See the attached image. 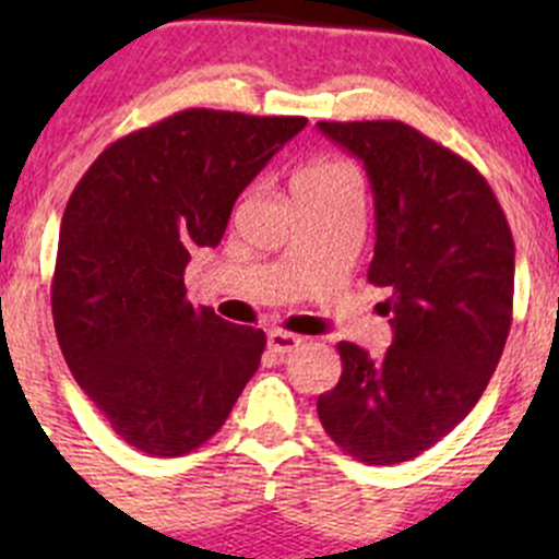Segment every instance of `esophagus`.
Here are the masks:
<instances>
[{
  "label": "esophagus",
  "mask_w": 559,
  "mask_h": 559,
  "mask_svg": "<svg viewBox=\"0 0 559 559\" xmlns=\"http://www.w3.org/2000/svg\"><path fill=\"white\" fill-rule=\"evenodd\" d=\"M302 346V337L300 335H295V332H286V330H273L267 335V348L273 354H281V357H284V354H292V352H297V348Z\"/></svg>",
  "instance_id": "obj_1"
}]
</instances>
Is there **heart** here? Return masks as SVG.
Listing matches in <instances>:
<instances>
[{"mask_svg": "<svg viewBox=\"0 0 559 559\" xmlns=\"http://www.w3.org/2000/svg\"><path fill=\"white\" fill-rule=\"evenodd\" d=\"M354 175L346 165L341 162H316V165L306 167L300 175L295 178V191H306V189H316V186L332 183V180H341Z\"/></svg>", "mask_w": 559, "mask_h": 559, "instance_id": "b5f03b06", "label": "heart"}]
</instances>
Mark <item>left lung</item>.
Instances as JSON below:
<instances>
[{"label":"left lung","instance_id":"left-lung-1","mask_svg":"<svg viewBox=\"0 0 559 559\" xmlns=\"http://www.w3.org/2000/svg\"><path fill=\"white\" fill-rule=\"evenodd\" d=\"M368 173L376 251L368 281L392 295L381 359L337 343L343 373L316 403L354 460L397 465L454 430L492 379L511 330L514 238L487 178L403 121H319Z\"/></svg>","mask_w":559,"mask_h":559}]
</instances>
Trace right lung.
<instances>
[{
  "instance_id": "1",
  "label": "right lung",
  "mask_w": 559,
  "mask_h": 559,
  "mask_svg": "<svg viewBox=\"0 0 559 559\" xmlns=\"http://www.w3.org/2000/svg\"><path fill=\"white\" fill-rule=\"evenodd\" d=\"M306 123L189 107L123 134L78 180L50 284L53 326L75 381L129 447L194 452L257 373L264 332L191 306L183 273Z\"/></svg>"
}]
</instances>
